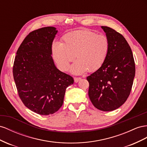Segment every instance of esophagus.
<instances>
[{
  "instance_id": "1",
  "label": "esophagus",
  "mask_w": 147,
  "mask_h": 147,
  "mask_svg": "<svg viewBox=\"0 0 147 147\" xmlns=\"http://www.w3.org/2000/svg\"><path fill=\"white\" fill-rule=\"evenodd\" d=\"M81 79V78H74V82H76V83H77V82H78L79 81H80Z\"/></svg>"
}]
</instances>
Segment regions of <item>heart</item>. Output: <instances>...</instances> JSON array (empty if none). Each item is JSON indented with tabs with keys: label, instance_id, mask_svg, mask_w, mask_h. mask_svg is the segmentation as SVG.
Returning <instances> with one entry per match:
<instances>
[{
	"label": "heart",
	"instance_id": "heart-1",
	"mask_svg": "<svg viewBox=\"0 0 147 147\" xmlns=\"http://www.w3.org/2000/svg\"><path fill=\"white\" fill-rule=\"evenodd\" d=\"M63 40V44L58 42L53 43L52 56L61 70L68 71L70 63L76 55L78 60L71 67V72L74 74L98 69L105 61L110 49L107 36L96 34L87 29L69 32Z\"/></svg>",
	"mask_w": 147,
	"mask_h": 147
}]
</instances>
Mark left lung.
Returning <instances> with one entry per match:
<instances>
[{
  "label": "left lung",
  "mask_w": 147,
  "mask_h": 147,
  "mask_svg": "<svg viewBox=\"0 0 147 147\" xmlns=\"http://www.w3.org/2000/svg\"><path fill=\"white\" fill-rule=\"evenodd\" d=\"M110 42L105 61L100 68L87 77L89 97L100 110L111 111L120 107L131 93L136 67L132 50L120 33L101 26Z\"/></svg>",
  "instance_id": "left-lung-1"
}]
</instances>
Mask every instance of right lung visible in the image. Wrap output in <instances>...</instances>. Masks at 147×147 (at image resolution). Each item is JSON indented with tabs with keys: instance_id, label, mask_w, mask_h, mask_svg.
<instances>
[{
	"instance_id": "right-lung-1",
	"label": "right lung",
	"mask_w": 147,
	"mask_h": 147,
	"mask_svg": "<svg viewBox=\"0 0 147 147\" xmlns=\"http://www.w3.org/2000/svg\"><path fill=\"white\" fill-rule=\"evenodd\" d=\"M58 32L54 27L33 31L25 37L15 58L13 74L18 95L29 110L40 115L57 112L73 78L54 63L52 46Z\"/></svg>"
}]
</instances>
